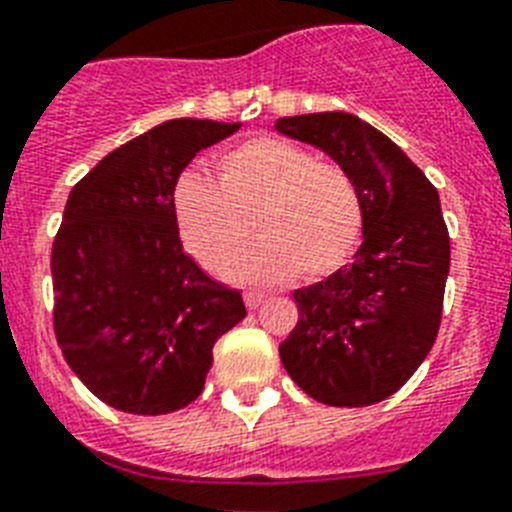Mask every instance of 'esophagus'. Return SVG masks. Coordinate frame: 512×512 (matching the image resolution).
Listing matches in <instances>:
<instances>
[{
    "label": "esophagus",
    "instance_id": "34e87169",
    "mask_svg": "<svg viewBox=\"0 0 512 512\" xmlns=\"http://www.w3.org/2000/svg\"><path fill=\"white\" fill-rule=\"evenodd\" d=\"M265 300L263 292H244V303H247L249 311H255V308H260Z\"/></svg>",
    "mask_w": 512,
    "mask_h": 512
}]
</instances>
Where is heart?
<instances>
[{
    "label": "heart",
    "instance_id": "obj_1",
    "mask_svg": "<svg viewBox=\"0 0 512 512\" xmlns=\"http://www.w3.org/2000/svg\"><path fill=\"white\" fill-rule=\"evenodd\" d=\"M172 212L185 247L201 265L223 268L252 239L260 241L225 273L279 284L297 271L321 279L340 271L364 231L353 177L335 162L279 138L244 140L215 162V183L183 175Z\"/></svg>",
    "mask_w": 512,
    "mask_h": 512
}]
</instances>
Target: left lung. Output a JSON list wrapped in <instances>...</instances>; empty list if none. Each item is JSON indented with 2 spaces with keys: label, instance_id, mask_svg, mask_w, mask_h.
Wrapping results in <instances>:
<instances>
[{
  "label": "left lung",
  "instance_id": "left-lung-1",
  "mask_svg": "<svg viewBox=\"0 0 512 512\" xmlns=\"http://www.w3.org/2000/svg\"><path fill=\"white\" fill-rule=\"evenodd\" d=\"M276 130L321 148L353 177L364 241L353 263L297 289L281 364L327 406L393 396L436 342L449 276V231L425 172L372 124L345 111L287 116Z\"/></svg>",
  "mask_w": 512,
  "mask_h": 512
}]
</instances>
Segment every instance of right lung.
<instances>
[{
	"instance_id": "1",
	"label": "right lung",
	"mask_w": 512,
	"mask_h": 512,
	"mask_svg": "<svg viewBox=\"0 0 512 512\" xmlns=\"http://www.w3.org/2000/svg\"><path fill=\"white\" fill-rule=\"evenodd\" d=\"M241 124L170 119L100 159L71 188L52 244V324L87 388L130 414H170L204 390L212 345L241 292L185 255L172 191L201 148Z\"/></svg>"
}]
</instances>
